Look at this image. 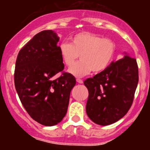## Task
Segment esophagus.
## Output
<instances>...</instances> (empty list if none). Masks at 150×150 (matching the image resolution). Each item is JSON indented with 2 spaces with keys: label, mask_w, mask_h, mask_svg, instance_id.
<instances>
[{
  "label": "esophagus",
  "mask_w": 150,
  "mask_h": 150,
  "mask_svg": "<svg viewBox=\"0 0 150 150\" xmlns=\"http://www.w3.org/2000/svg\"><path fill=\"white\" fill-rule=\"evenodd\" d=\"M76 81L78 83H83V80H81V79H80V78H77L76 79Z\"/></svg>",
  "instance_id": "1"
}]
</instances>
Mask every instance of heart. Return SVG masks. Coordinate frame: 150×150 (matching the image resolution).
I'll return each instance as SVG.
<instances>
[{
    "label": "heart",
    "mask_w": 150,
    "mask_h": 150,
    "mask_svg": "<svg viewBox=\"0 0 150 150\" xmlns=\"http://www.w3.org/2000/svg\"><path fill=\"white\" fill-rule=\"evenodd\" d=\"M116 46L109 38L91 33H80L70 38V43L60 45L59 51L62 61L71 67L79 58L81 61L69 69L75 77H83L93 72H100L110 65L115 57Z\"/></svg>",
    "instance_id": "b5f03b06"
}]
</instances>
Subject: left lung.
Segmentation results:
<instances>
[{
	"label": "left lung",
	"instance_id": "left-lung-1",
	"mask_svg": "<svg viewBox=\"0 0 150 150\" xmlns=\"http://www.w3.org/2000/svg\"><path fill=\"white\" fill-rule=\"evenodd\" d=\"M139 81L137 60L126 53L106 69L84 81L88 90L86 113L96 124L118 121L131 108Z\"/></svg>",
	"mask_w": 150,
	"mask_h": 150
}]
</instances>
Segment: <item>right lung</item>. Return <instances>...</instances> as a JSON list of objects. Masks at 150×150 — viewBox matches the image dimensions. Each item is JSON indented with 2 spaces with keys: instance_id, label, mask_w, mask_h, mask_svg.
I'll return each mask as SVG.
<instances>
[{
  "instance_id": "obj_1",
  "label": "right lung",
  "mask_w": 150,
  "mask_h": 150,
  "mask_svg": "<svg viewBox=\"0 0 150 150\" xmlns=\"http://www.w3.org/2000/svg\"><path fill=\"white\" fill-rule=\"evenodd\" d=\"M59 37L53 30L36 34L18 54L14 84L22 105L30 117L46 126L60 122L65 116L75 77L64 69L57 43Z\"/></svg>"
}]
</instances>
